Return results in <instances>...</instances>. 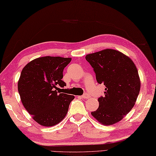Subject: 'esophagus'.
<instances>
[{"label":"esophagus","mask_w":156,"mask_h":156,"mask_svg":"<svg viewBox=\"0 0 156 156\" xmlns=\"http://www.w3.org/2000/svg\"><path fill=\"white\" fill-rule=\"evenodd\" d=\"M82 98H84V99H87V98H90V95H89V94H87V93H84L83 95L82 96Z\"/></svg>","instance_id":"34e87169"}]
</instances>
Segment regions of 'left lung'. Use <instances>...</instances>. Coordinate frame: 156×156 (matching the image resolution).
Wrapping results in <instances>:
<instances>
[{
	"instance_id": "obj_1",
	"label": "left lung",
	"mask_w": 156,
	"mask_h": 156,
	"mask_svg": "<svg viewBox=\"0 0 156 156\" xmlns=\"http://www.w3.org/2000/svg\"><path fill=\"white\" fill-rule=\"evenodd\" d=\"M86 59L93 68L98 83L106 87L105 97L98 98L99 107L92 115L104 125L120 121L133 107L140 93L136 66L128 56L111 49L88 54Z\"/></svg>"
}]
</instances>
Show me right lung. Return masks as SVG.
Masks as SVG:
<instances>
[{"label":"right lung","instance_id":"1","mask_svg":"<svg viewBox=\"0 0 156 156\" xmlns=\"http://www.w3.org/2000/svg\"><path fill=\"white\" fill-rule=\"evenodd\" d=\"M70 58L45 56L36 58L22 69L18 91L22 103L33 119L44 127L58 124L66 117L74 96L58 93L57 86L66 84L62 79Z\"/></svg>","mask_w":156,"mask_h":156}]
</instances>
